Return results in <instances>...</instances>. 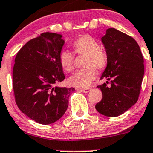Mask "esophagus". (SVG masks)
I'll return each mask as SVG.
<instances>
[{"label":"esophagus","instance_id":"34e87169","mask_svg":"<svg viewBox=\"0 0 153 153\" xmlns=\"http://www.w3.org/2000/svg\"><path fill=\"white\" fill-rule=\"evenodd\" d=\"M78 91H80L83 92V93H88V92H89L90 91H91V88H80V89H78Z\"/></svg>","mask_w":153,"mask_h":153}]
</instances>
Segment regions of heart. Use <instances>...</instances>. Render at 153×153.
<instances>
[{
  "mask_svg": "<svg viewBox=\"0 0 153 153\" xmlns=\"http://www.w3.org/2000/svg\"><path fill=\"white\" fill-rule=\"evenodd\" d=\"M75 54L85 56L84 70L76 72L68 80V84L76 88H88L96 78V70H102L107 63V53L100 48V45L94 38L89 36L80 37L73 44ZM60 65L65 71L70 73L73 70L74 54L68 51H62L59 56ZM94 67L95 68H93Z\"/></svg>",
  "mask_w": 153,
  "mask_h": 153,
  "instance_id": "obj_1",
  "label": "heart"
}]
</instances>
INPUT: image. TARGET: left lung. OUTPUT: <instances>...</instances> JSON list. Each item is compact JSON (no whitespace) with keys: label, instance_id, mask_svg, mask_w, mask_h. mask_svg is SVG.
Returning <instances> with one entry per match:
<instances>
[{"label":"left lung","instance_id":"1","mask_svg":"<svg viewBox=\"0 0 153 153\" xmlns=\"http://www.w3.org/2000/svg\"><path fill=\"white\" fill-rule=\"evenodd\" d=\"M102 42L107 65L100 79L106 78L107 81L97 86L102 91V99L95 108L105 116L116 117L138 100L145 72L144 59L137 41L115 28L107 30Z\"/></svg>","mask_w":153,"mask_h":153}]
</instances>
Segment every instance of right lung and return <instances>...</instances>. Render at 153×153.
<instances>
[{"mask_svg": "<svg viewBox=\"0 0 153 153\" xmlns=\"http://www.w3.org/2000/svg\"><path fill=\"white\" fill-rule=\"evenodd\" d=\"M62 36L43 33L21 48L13 68V88L16 105L38 123L48 125L61 118L75 88L56 86L65 80L59 56Z\"/></svg>", "mask_w": 153, "mask_h": 153, "instance_id": "right-lung-1", "label": "right lung"}]
</instances>
